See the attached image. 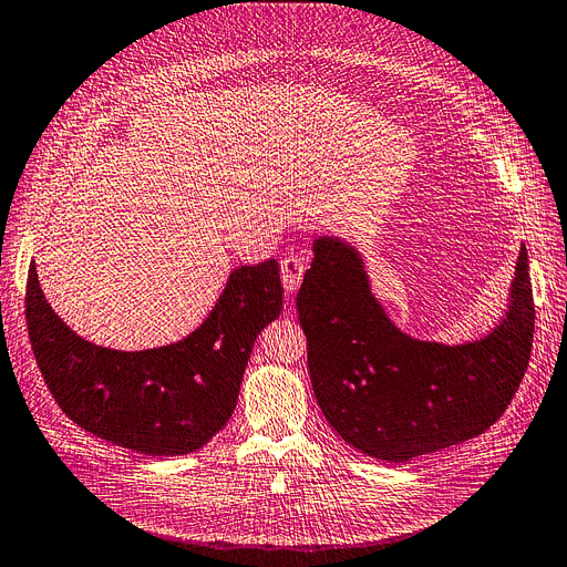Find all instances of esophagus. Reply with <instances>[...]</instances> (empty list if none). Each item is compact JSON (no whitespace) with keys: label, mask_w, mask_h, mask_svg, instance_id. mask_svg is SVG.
<instances>
[{"label":"esophagus","mask_w":567,"mask_h":567,"mask_svg":"<svg viewBox=\"0 0 567 567\" xmlns=\"http://www.w3.org/2000/svg\"><path fill=\"white\" fill-rule=\"evenodd\" d=\"M305 277V260L296 254H290L281 260V281L288 296H296Z\"/></svg>","instance_id":"esophagus-1"}]
</instances>
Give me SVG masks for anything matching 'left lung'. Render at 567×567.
Listing matches in <instances>:
<instances>
[{"mask_svg":"<svg viewBox=\"0 0 567 567\" xmlns=\"http://www.w3.org/2000/svg\"><path fill=\"white\" fill-rule=\"evenodd\" d=\"M298 313L326 421L360 454L406 463L477 437L505 414L533 349L528 251L520 244L503 321L472 342L402 332L374 298L358 248L328 235L313 241Z\"/></svg>","mask_w":567,"mask_h":567,"instance_id":"obj_1","label":"left lung"}]
</instances>
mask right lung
<instances>
[{
    "label": "right lung",
    "mask_w": 567,
    "mask_h": 567,
    "mask_svg": "<svg viewBox=\"0 0 567 567\" xmlns=\"http://www.w3.org/2000/svg\"><path fill=\"white\" fill-rule=\"evenodd\" d=\"M279 262L235 269L195 332L148 351L85 342L49 305L37 265L28 275L34 358L62 412L87 433L146 456L205 446L230 421L256 337L281 313Z\"/></svg>",
    "instance_id": "1"
}]
</instances>
